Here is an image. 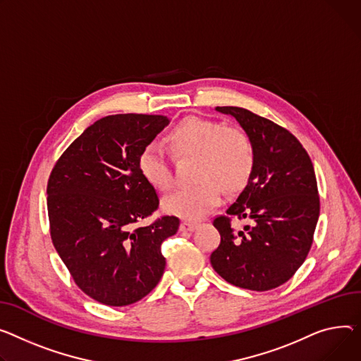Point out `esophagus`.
<instances>
[{
	"mask_svg": "<svg viewBox=\"0 0 361 361\" xmlns=\"http://www.w3.org/2000/svg\"><path fill=\"white\" fill-rule=\"evenodd\" d=\"M195 228H196V224L191 222V221H184V222H181V225H180V231H183V232L193 231Z\"/></svg>",
	"mask_w": 361,
	"mask_h": 361,
	"instance_id": "obj_1",
	"label": "esophagus"
}]
</instances>
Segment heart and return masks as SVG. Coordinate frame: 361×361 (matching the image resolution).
<instances>
[{
    "label": "heart",
    "instance_id": "1",
    "mask_svg": "<svg viewBox=\"0 0 361 361\" xmlns=\"http://www.w3.org/2000/svg\"><path fill=\"white\" fill-rule=\"evenodd\" d=\"M165 140L174 157H195L193 185L166 196L162 207L184 219H200L222 200V187L235 193L251 180L255 168V149L251 137L239 128L219 120L190 116L183 118ZM137 170L151 187L166 191L173 185V173L166 157L157 145L139 152Z\"/></svg>",
    "mask_w": 361,
    "mask_h": 361
}]
</instances>
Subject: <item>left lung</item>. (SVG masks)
<instances>
[{"label": "left lung", "mask_w": 361, "mask_h": 361, "mask_svg": "<svg viewBox=\"0 0 361 361\" xmlns=\"http://www.w3.org/2000/svg\"><path fill=\"white\" fill-rule=\"evenodd\" d=\"M216 110L233 116L251 137L255 168L226 214L213 219L221 244L212 267L236 287L271 290L293 277L314 243L321 206L314 164L298 137L271 120L243 107ZM233 215L252 225L236 233Z\"/></svg>", "instance_id": "left-lung-1"}]
</instances>
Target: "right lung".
I'll use <instances>...</instances> for the list:
<instances>
[{
    "label": "right lung",
    "instance_id": "add662e5",
    "mask_svg": "<svg viewBox=\"0 0 361 361\" xmlns=\"http://www.w3.org/2000/svg\"><path fill=\"white\" fill-rule=\"evenodd\" d=\"M166 125L161 114L106 116L71 143L47 180L54 247L75 284L103 305H132L164 274L161 244L180 219L164 214L137 225L159 207L137 157Z\"/></svg>",
    "mask_w": 361,
    "mask_h": 361
}]
</instances>
